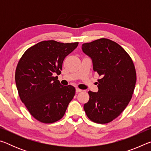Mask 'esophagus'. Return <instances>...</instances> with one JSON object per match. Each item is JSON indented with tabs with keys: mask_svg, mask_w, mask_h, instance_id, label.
<instances>
[{
	"mask_svg": "<svg viewBox=\"0 0 151 151\" xmlns=\"http://www.w3.org/2000/svg\"><path fill=\"white\" fill-rule=\"evenodd\" d=\"M82 91V90H81V89H80V88H76V93H80V92H81Z\"/></svg>",
	"mask_w": 151,
	"mask_h": 151,
	"instance_id": "esophagus-1",
	"label": "esophagus"
}]
</instances>
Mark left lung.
I'll return each mask as SVG.
<instances>
[{"instance_id":"1","label":"left lung","mask_w":151,"mask_h":151,"mask_svg":"<svg viewBox=\"0 0 151 151\" xmlns=\"http://www.w3.org/2000/svg\"><path fill=\"white\" fill-rule=\"evenodd\" d=\"M82 49L101 76L98 92L88 91L84 110L93 122L108 123L121 114L132 98L137 81L134 63L123 48L104 38L84 43Z\"/></svg>"}]
</instances>
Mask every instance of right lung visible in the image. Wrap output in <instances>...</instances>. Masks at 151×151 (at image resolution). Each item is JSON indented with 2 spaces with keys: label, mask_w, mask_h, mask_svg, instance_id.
Returning <instances> with one entry per match:
<instances>
[{
  "label": "right lung",
  "mask_w": 151,
  "mask_h": 151,
  "mask_svg": "<svg viewBox=\"0 0 151 151\" xmlns=\"http://www.w3.org/2000/svg\"><path fill=\"white\" fill-rule=\"evenodd\" d=\"M78 42L41 41L27 49L20 58L15 72L20 99L30 114L43 123L63 118L75 94V88L63 86L58 80L66 56Z\"/></svg>",
  "instance_id": "1"
}]
</instances>
